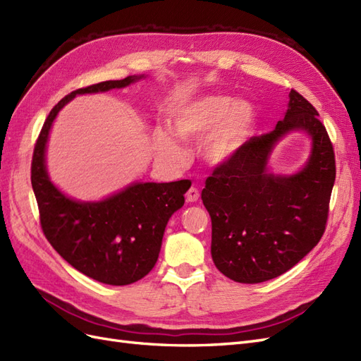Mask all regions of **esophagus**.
Instances as JSON below:
<instances>
[{"label":"esophagus","instance_id":"34e87169","mask_svg":"<svg viewBox=\"0 0 361 361\" xmlns=\"http://www.w3.org/2000/svg\"><path fill=\"white\" fill-rule=\"evenodd\" d=\"M199 197H200V192H199L197 188H194V187L190 188V190L187 191V194H185V199H187V202H190V203L197 202Z\"/></svg>","mask_w":361,"mask_h":361}]
</instances>
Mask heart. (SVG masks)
Wrapping results in <instances>:
<instances>
[{
	"mask_svg": "<svg viewBox=\"0 0 361 361\" xmlns=\"http://www.w3.org/2000/svg\"><path fill=\"white\" fill-rule=\"evenodd\" d=\"M255 122V110L247 101H232L231 96L211 94L185 105L171 117L174 134L185 138H199L215 126L204 145V155L212 164L231 159L243 145ZM158 146L171 155H179L180 147L169 130L155 134Z\"/></svg>",
	"mask_w": 361,
	"mask_h": 361,
	"instance_id": "1",
	"label": "heart"
}]
</instances>
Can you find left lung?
I'll use <instances>...</instances> for the list:
<instances>
[{"label": "left lung", "mask_w": 361, "mask_h": 361, "mask_svg": "<svg viewBox=\"0 0 361 361\" xmlns=\"http://www.w3.org/2000/svg\"><path fill=\"white\" fill-rule=\"evenodd\" d=\"M271 133L250 138L206 178L203 204L211 215L215 267L238 283L285 274L321 241L336 179L333 143L316 108L297 90ZM289 130L314 140L310 162L292 177L266 171V159Z\"/></svg>", "instance_id": "obj_1"}]
</instances>
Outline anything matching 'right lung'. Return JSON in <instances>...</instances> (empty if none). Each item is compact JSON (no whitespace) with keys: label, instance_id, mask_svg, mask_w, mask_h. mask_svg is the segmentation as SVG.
Segmentation results:
<instances>
[{"label":"right lung","instance_id":"add662e5","mask_svg":"<svg viewBox=\"0 0 361 361\" xmlns=\"http://www.w3.org/2000/svg\"><path fill=\"white\" fill-rule=\"evenodd\" d=\"M140 78L97 82L64 96L43 123L31 161V185L43 235L75 269L114 286L130 285L155 267L167 221L183 206L188 180L134 183L104 202H75L51 183L45 147L54 118L72 97L120 89Z\"/></svg>","mask_w":361,"mask_h":361}]
</instances>
